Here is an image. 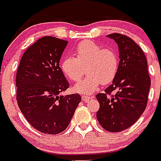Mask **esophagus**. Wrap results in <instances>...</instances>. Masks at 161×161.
Segmentation results:
<instances>
[{"label":"esophagus","instance_id":"obj_1","mask_svg":"<svg viewBox=\"0 0 161 161\" xmlns=\"http://www.w3.org/2000/svg\"><path fill=\"white\" fill-rule=\"evenodd\" d=\"M82 98H83V102H88L91 98V97H89L88 95H82Z\"/></svg>","mask_w":161,"mask_h":161}]
</instances>
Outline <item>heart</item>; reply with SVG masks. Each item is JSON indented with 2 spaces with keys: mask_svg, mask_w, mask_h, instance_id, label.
<instances>
[{
  "mask_svg": "<svg viewBox=\"0 0 161 161\" xmlns=\"http://www.w3.org/2000/svg\"><path fill=\"white\" fill-rule=\"evenodd\" d=\"M75 57L68 56L62 62V70L68 79L78 82L83 77V67L88 73L83 80L75 86V90L91 93L100 84L112 82L119 70V58L109 47H102L92 41H83L77 45Z\"/></svg>",
  "mask_w": 161,
  "mask_h": 161,
  "instance_id": "obj_1",
  "label": "heart"
}]
</instances>
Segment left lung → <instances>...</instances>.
Listing matches in <instances>:
<instances>
[{"label":"left lung","mask_w":161,"mask_h":161,"mask_svg":"<svg viewBox=\"0 0 161 161\" xmlns=\"http://www.w3.org/2000/svg\"><path fill=\"white\" fill-rule=\"evenodd\" d=\"M108 36L117 42L120 61L112 84L96 95L99 103L97 119L104 130L120 132L134 125L145 111L150 78L145 53L135 41L120 33Z\"/></svg>","instance_id":"1"}]
</instances>
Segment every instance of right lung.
Wrapping results in <instances>:
<instances>
[{
    "mask_svg": "<svg viewBox=\"0 0 161 161\" xmlns=\"http://www.w3.org/2000/svg\"><path fill=\"white\" fill-rule=\"evenodd\" d=\"M68 41L47 36L27 47L16 76V100L30 125L56 135L68 127L81 102L79 93L60 95L69 83L59 67Z\"/></svg>",
    "mask_w": 161,
    "mask_h": 161,
    "instance_id": "add662e5",
    "label": "right lung"
}]
</instances>
